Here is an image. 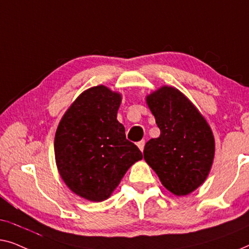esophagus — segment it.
Segmentation results:
<instances>
[{"instance_id":"obj_1","label":"esophagus","mask_w":249,"mask_h":249,"mask_svg":"<svg viewBox=\"0 0 249 249\" xmlns=\"http://www.w3.org/2000/svg\"><path fill=\"white\" fill-rule=\"evenodd\" d=\"M144 144H145L144 140H142V141L138 142V146H139V149L141 150V151H143V150H144Z\"/></svg>"}]
</instances>
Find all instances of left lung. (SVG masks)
Listing matches in <instances>:
<instances>
[{"label":"left lung","mask_w":249,"mask_h":249,"mask_svg":"<svg viewBox=\"0 0 249 249\" xmlns=\"http://www.w3.org/2000/svg\"><path fill=\"white\" fill-rule=\"evenodd\" d=\"M160 136L144 146V160L176 196L191 194L208 178L215 152L212 129L195 105L175 87L145 97Z\"/></svg>","instance_id":"left-lung-1"}]
</instances>
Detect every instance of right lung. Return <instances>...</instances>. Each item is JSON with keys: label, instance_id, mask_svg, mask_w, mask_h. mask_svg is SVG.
<instances>
[{"label": "right lung", "instance_id": "1", "mask_svg": "<svg viewBox=\"0 0 249 249\" xmlns=\"http://www.w3.org/2000/svg\"><path fill=\"white\" fill-rule=\"evenodd\" d=\"M121 103L120 92L91 87L73 101L56 129L59 176L73 193L91 202L109 197L128 168L143 158L117 121Z\"/></svg>", "mask_w": 249, "mask_h": 249}]
</instances>
